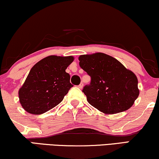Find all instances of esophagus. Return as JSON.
Masks as SVG:
<instances>
[{
    "mask_svg": "<svg viewBox=\"0 0 159 159\" xmlns=\"http://www.w3.org/2000/svg\"><path fill=\"white\" fill-rule=\"evenodd\" d=\"M78 87H79V88H80V89H82V88H83V87H84V84H83V83L80 84H79V85H78Z\"/></svg>",
    "mask_w": 159,
    "mask_h": 159,
    "instance_id": "obj_1",
    "label": "esophagus"
}]
</instances>
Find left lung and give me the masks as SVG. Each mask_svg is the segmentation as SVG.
Segmentation results:
<instances>
[{"mask_svg":"<svg viewBox=\"0 0 159 159\" xmlns=\"http://www.w3.org/2000/svg\"><path fill=\"white\" fill-rule=\"evenodd\" d=\"M80 66L91 77L83 93L89 104L103 113L127 110L139 95L138 78L113 57L102 52L82 55Z\"/></svg>","mask_w":159,"mask_h":159,"instance_id":"8db88e82","label":"left lung"}]
</instances>
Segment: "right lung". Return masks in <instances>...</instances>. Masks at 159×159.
I'll return each instance as SVG.
<instances>
[{"label":"right lung","instance_id":"1","mask_svg":"<svg viewBox=\"0 0 159 159\" xmlns=\"http://www.w3.org/2000/svg\"><path fill=\"white\" fill-rule=\"evenodd\" d=\"M73 61V56L49 55L32 66L18 91L24 110L39 115L60 104L72 87L66 70Z\"/></svg>","mask_w":159,"mask_h":159}]
</instances>
